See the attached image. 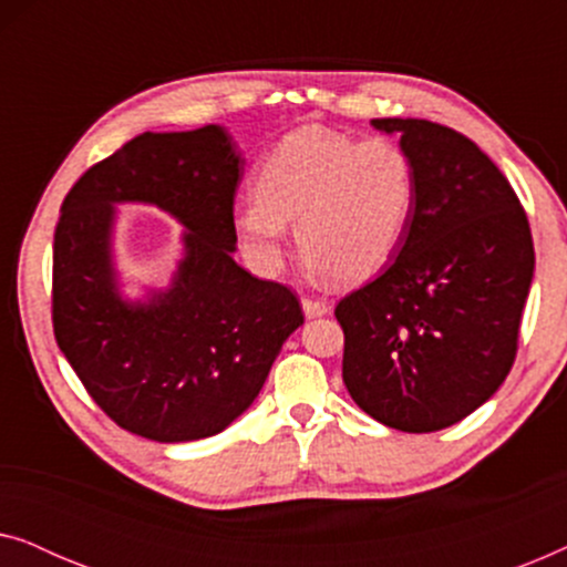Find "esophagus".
Returning a JSON list of instances; mask_svg holds the SVG:
<instances>
[{
    "label": "esophagus",
    "instance_id": "34e87169",
    "mask_svg": "<svg viewBox=\"0 0 567 567\" xmlns=\"http://www.w3.org/2000/svg\"><path fill=\"white\" fill-rule=\"evenodd\" d=\"M301 309H305L307 317H322V315L330 312V305H328V301H322V299L305 297V299H301Z\"/></svg>",
    "mask_w": 567,
    "mask_h": 567
}]
</instances>
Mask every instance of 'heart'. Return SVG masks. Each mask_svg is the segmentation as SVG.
<instances>
[{
  "instance_id": "heart-1",
  "label": "heart",
  "mask_w": 567,
  "mask_h": 567,
  "mask_svg": "<svg viewBox=\"0 0 567 567\" xmlns=\"http://www.w3.org/2000/svg\"><path fill=\"white\" fill-rule=\"evenodd\" d=\"M255 198L235 229L262 268L284 262L289 229L309 266L338 284H363L400 250L415 212V169L390 138L322 126L286 134L255 169Z\"/></svg>"
}]
</instances>
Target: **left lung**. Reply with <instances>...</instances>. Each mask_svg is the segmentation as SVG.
Segmentation results:
<instances>
[{
  "instance_id": "left-lung-1",
  "label": "left lung",
  "mask_w": 567,
  "mask_h": 567,
  "mask_svg": "<svg viewBox=\"0 0 567 567\" xmlns=\"http://www.w3.org/2000/svg\"><path fill=\"white\" fill-rule=\"evenodd\" d=\"M415 169L394 260L338 301L343 382L374 421L408 433L460 423L508 377L534 276L529 219L506 175L460 131L374 118Z\"/></svg>"
}]
</instances>
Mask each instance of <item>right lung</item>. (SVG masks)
Segmentation results:
<instances>
[{
    "label": "right lung",
    "mask_w": 567,
    "mask_h": 567,
    "mask_svg": "<svg viewBox=\"0 0 567 567\" xmlns=\"http://www.w3.org/2000/svg\"><path fill=\"white\" fill-rule=\"evenodd\" d=\"M245 159L221 126L131 138L92 165L53 235V336L90 398L136 436H216L266 384L299 299L235 262V190ZM118 203H150L186 227L174 284L120 297L112 262Z\"/></svg>",
    "instance_id": "right-lung-1"
}]
</instances>
